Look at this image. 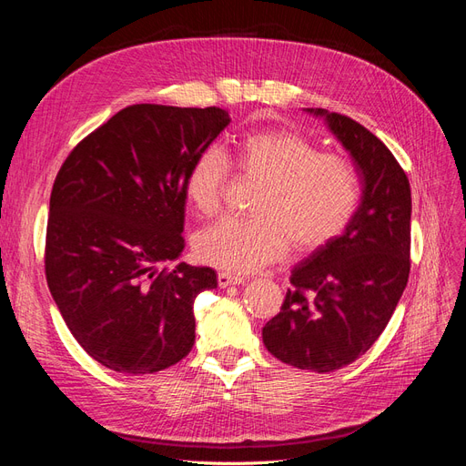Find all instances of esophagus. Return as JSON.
<instances>
[{
    "instance_id": "obj_1",
    "label": "esophagus",
    "mask_w": 466,
    "mask_h": 466,
    "mask_svg": "<svg viewBox=\"0 0 466 466\" xmlns=\"http://www.w3.org/2000/svg\"><path fill=\"white\" fill-rule=\"evenodd\" d=\"M218 284H219V288L238 286V284H245V278H243V276L229 274V272H219V274H218Z\"/></svg>"
}]
</instances>
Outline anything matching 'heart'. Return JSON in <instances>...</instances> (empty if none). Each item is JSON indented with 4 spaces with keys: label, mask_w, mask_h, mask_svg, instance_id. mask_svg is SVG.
Wrapping results in <instances>:
<instances>
[{
    "label": "heart",
    "mask_w": 466,
    "mask_h": 466,
    "mask_svg": "<svg viewBox=\"0 0 466 466\" xmlns=\"http://www.w3.org/2000/svg\"><path fill=\"white\" fill-rule=\"evenodd\" d=\"M237 173L258 182L250 218H223L194 237L198 260L225 272L245 274L286 255L289 247L317 250L340 237L361 202L356 163L322 153L307 136L270 128L252 132L235 146ZM229 163L218 147L196 155L185 175V192L202 216L221 209Z\"/></svg>",
    "instance_id": "heart-1"
}]
</instances>
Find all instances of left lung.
Listing matches in <instances>:
<instances>
[{"instance_id":"left-lung-1","label":"left lung","mask_w":466,"mask_h":466,"mask_svg":"<svg viewBox=\"0 0 466 466\" xmlns=\"http://www.w3.org/2000/svg\"><path fill=\"white\" fill-rule=\"evenodd\" d=\"M324 116L361 177L348 229L291 272L279 313L262 329L268 351L298 370L330 373L368 351L385 330L410 274V182L389 147L350 116Z\"/></svg>"}]
</instances>
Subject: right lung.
I'll return each mask as SVG.
<instances>
[{
	"label": "right lung",
	"instance_id": "add662e5",
	"mask_svg": "<svg viewBox=\"0 0 466 466\" xmlns=\"http://www.w3.org/2000/svg\"><path fill=\"white\" fill-rule=\"evenodd\" d=\"M229 120L218 106H126L56 175L48 288L79 346L112 371H161L194 346V299L218 288L216 272L163 264L185 248L188 167Z\"/></svg>",
	"mask_w": 466,
	"mask_h": 466
}]
</instances>
